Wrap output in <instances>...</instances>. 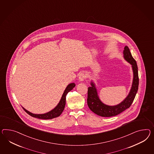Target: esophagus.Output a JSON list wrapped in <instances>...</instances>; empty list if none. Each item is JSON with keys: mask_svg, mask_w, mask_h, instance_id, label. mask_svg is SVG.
Listing matches in <instances>:
<instances>
[{"mask_svg": "<svg viewBox=\"0 0 154 154\" xmlns=\"http://www.w3.org/2000/svg\"><path fill=\"white\" fill-rule=\"evenodd\" d=\"M87 78V75L84 73H81L79 76V80L80 82H83L84 80Z\"/></svg>", "mask_w": 154, "mask_h": 154, "instance_id": "obj_1", "label": "esophagus"}]
</instances>
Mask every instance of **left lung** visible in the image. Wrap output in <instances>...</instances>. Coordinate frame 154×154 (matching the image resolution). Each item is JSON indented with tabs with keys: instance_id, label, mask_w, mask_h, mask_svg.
I'll list each match as a JSON object with an SVG mask.
<instances>
[{
	"instance_id": "8db88e82",
	"label": "left lung",
	"mask_w": 154,
	"mask_h": 154,
	"mask_svg": "<svg viewBox=\"0 0 154 154\" xmlns=\"http://www.w3.org/2000/svg\"><path fill=\"white\" fill-rule=\"evenodd\" d=\"M123 57L127 62L132 65L134 78L130 91L126 98L122 102L114 106H107L103 103L99 98L97 89L93 82H91V87L88 88V106L93 112L101 117H109L115 116L130 108L134 102L138 91L139 84L138 67L136 60L132 57L129 48L127 46L125 47L123 50Z\"/></svg>"
}]
</instances>
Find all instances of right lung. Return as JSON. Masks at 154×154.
Listing matches in <instances>:
<instances>
[{"label":"right lung","instance_id":"add662e5","mask_svg":"<svg viewBox=\"0 0 154 154\" xmlns=\"http://www.w3.org/2000/svg\"><path fill=\"white\" fill-rule=\"evenodd\" d=\"M75 87V84L74 83H71L70 84H69L67 85V87L66 88L65 90L63 92V94L62 95V97L61 98V100L59 103V104H57V106H56L54 109H53L52 110L46 113H44V114H33L31 112H29V111L26 110V109H24L23 107V109L24 110L33 117H35L37 119H54L56 117H57L60 116L61 114L62 113V112H63L64 108L65 106V104H66V97L67 93L71 91L74 87Z\"/></svg>","mask_w":154,"mask_h":154}]
</instances>
